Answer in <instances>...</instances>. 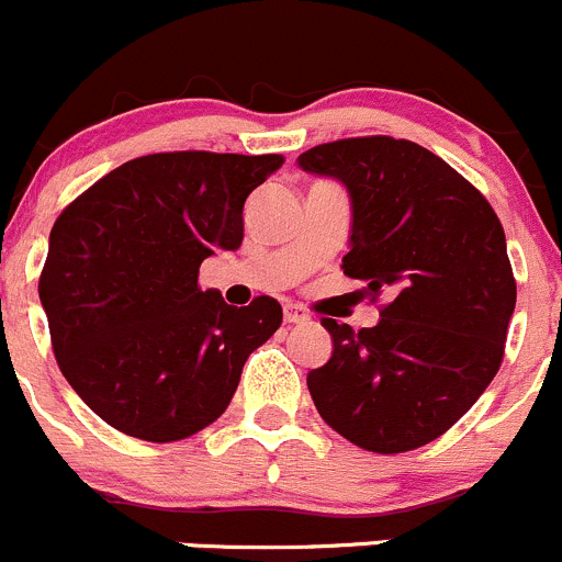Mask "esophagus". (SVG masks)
Here are the masks:
<instances>
[{
	"mask_svg": "<svg viewBox=\"0 0 562 562\" xmlns=\"http://www.w3.org/2000/svg\"><path fill=\"white\" fill-rule=\"evenodd\" d=\"M283 319H286L289 325H305V322L311 319V314L303 308V305L286 303L283 305Z\"/></svg>",
	"mask_w": 562,
	"mask_h": 562,
	"instance_id": "obj_1",
	"label": "esophagus"
}]
</instances>
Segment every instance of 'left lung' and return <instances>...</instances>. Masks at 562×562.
I'll return each instance as SVG.
<instances>
[{"label": "left lung", "instance_id": "1", "mask_svg": "<svg viewBox=\"0 0 562 562\" xmlns=\"http://www.w3.org/2000/svg\"><path fill=\"white\" fill-rule=\"evenodd\" d=\"M305 171L338 177L352 199L344 276L380 305L355 333L322 319L333 355L308 371L322 420L371 453L446 435L497 374L516 305L505 232L481 191L420 144L355 136L316 144Z\"/></svg>", "mask_w": 562, "mask_h": 562}]
</instances>
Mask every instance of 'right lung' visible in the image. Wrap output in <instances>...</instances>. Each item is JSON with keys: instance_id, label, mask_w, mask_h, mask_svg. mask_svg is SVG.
I'll return each mask as SVG.
<instances>
[{"instance_id": "add662e5", "label": "right lung", "mask_w": 562, "mask_h": 562, "mask_svg": "<svg viewBox=\"0 0 562 562\" xmlns=\"http://www.w3.org/2000/svg\"><path fill=\"white\" fill-rule=\"evenodd\" d=\"M283 155L182 149L116 166L54 221L41 303L59 371L127 437L175 442L229 407L243 363L281 327L279 300L237 308L199 268L243 243L248 193Z\"/></svg>"}]
</instances>
